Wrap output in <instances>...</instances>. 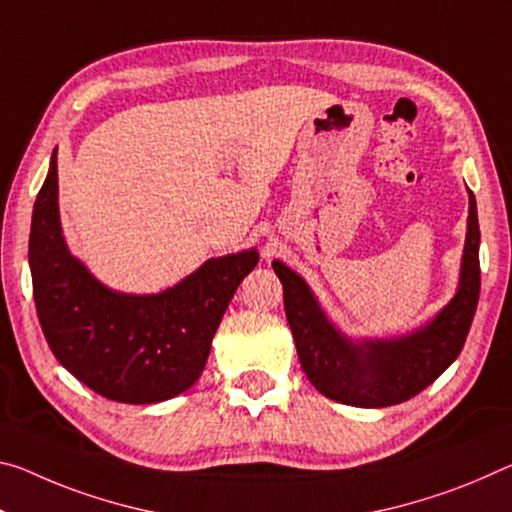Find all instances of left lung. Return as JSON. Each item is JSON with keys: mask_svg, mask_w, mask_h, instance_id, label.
<instances>
[{"mask_svg": "<svg viewBox=\"0 0 512 512\" xmlns=\"http://www.w3.org/2000/svg\"><path fill=\"white\" fill-rule=\"evenodd\" d=\"M478 243L476 198L469 191L467 239L456 296L424 328L405 337L364 342L344 337L323 314L305 280L282 262H273L285 289V312L300 367L310 383L328 399L355 408H387L435 383L458 358L472 328L481 294Z\"/></svg>", "mask_w": 512, "mask_h": 512, "instance_id": "8db88e82", "label": "left lung"}]
</instances>
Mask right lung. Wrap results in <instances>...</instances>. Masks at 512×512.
Returning <instances> with one entry per match:
<instances>
[{"label":"right lung","mask_w":512,"mask_h":512,"mask_svg":"<svg viewBox=\"0 0 512 512\" xmlns=\"http://www.w3.org/2000/svg\"><path fill=\"white\" fill-rule=\"evenodd\" d=\"M257 250L207 259L161 294H120L70 255L59 221L56 150L29 234L36 312L54 358L104 399L159 403L200 378L218 323Z\"/></svg>","instance_id":"right-lung-1"}]
</instances>
